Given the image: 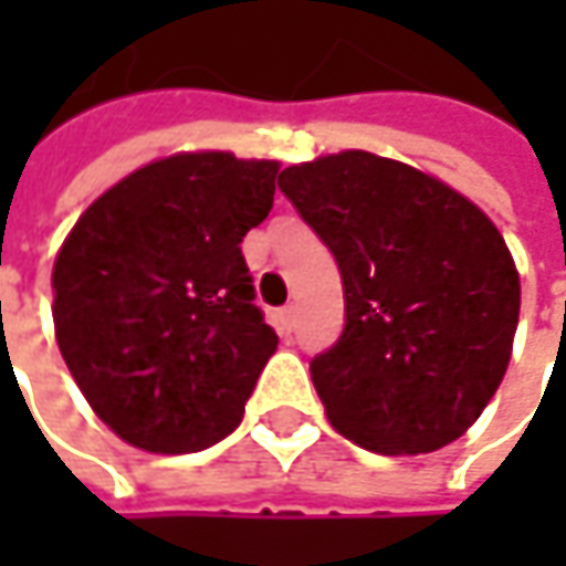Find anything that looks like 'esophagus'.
Listing matches in <instances>:
<instances>
[{"mask_svg":"<svg viewBox=\"0 0 566 566\" xmlns=\"http://www.w3.org/2000/svg\"><path fill=\"white\" fill-rule=\"evenodd\" d=\"M295 327V305H286L283 312H280V331L283 334H293Z\"/></svg>","mask_w":566,"mask_h":566,"instance_id":"34e87169","label":"esophagus"}]
</instances>
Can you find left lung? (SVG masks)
<instances>
[{
  "instance_id": "left-lung-1",
  "label": "left lung",
  "mask_w": 566,
  "mask_h": 566,
  "mask_svg": "<svg viewBox=\"0 0 566 566\" xmlns=\"http://www.w3.org/2000/svg\"><path fill=\"white\" fill-rule=\"evenodd\" d=\"M276 186L343 276V334L312 359L331 424L384 457L457 441L511 361L520 273L504 235L460 191L368 150L290 166Z\"/></svg>"
}]
</instances>
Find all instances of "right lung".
Here are the masks:
<instances>
[{
    "label": "right lung",
    "instance_id": "obj_1",
    "mask_svg": "<svg viewBox=\"0 0 566 566\" xmlns=\"http://www.w3.org/2000/svg\"><path fill=\"white\" fill-rule=\"evenodd\" d=\"M276 160L176 154L99 195L53 268L59 353L122 441L195 453L242 422L276 349L242 239L264 223Z\"/></svg>",
    "mask_w": 566,
    "mask_h": 566
}]
</instances>
